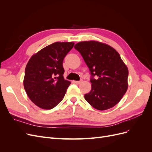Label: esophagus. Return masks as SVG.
Masks as SVG:
<instances>
[{
    "instance_id": "esophagus-1",
    "label": "esophagus",
    "mask_w": 152,
    "mask_h": 152,
    "mask_svg": "<svg viewBox=\"0 0 152 152\" xmlns=\"http://www.w3.org/2000/svg\"><path fill=\"white\" fill-rule=\"evenodd\" d=\"M82 82V80H79V81H75V83L76 84H80Z\"/></svg>"
}]
</instances>
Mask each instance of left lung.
I'll return each instance as SVG.
<instances>
[{"label": "left lung", "instance_id": "8db88e82", "mask_svg": "<svg viewBox=\"0 0 152 152\" xmlns=\"http://www.w3.org/2000/svg\"><path fill=\"white\" fill-rule=\"evenodd\" d=\"M74 48L82 55L91 75V90L84 95L85 99L99 110L113 107L128 87V69L120 54L110 45L94 40L79 42Z\"/></svg>", "mask_w": 152, "mask_h": 152}]
</instances>
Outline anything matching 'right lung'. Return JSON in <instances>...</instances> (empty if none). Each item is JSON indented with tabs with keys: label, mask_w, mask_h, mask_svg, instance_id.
Segmentation results:
<instances>
[{
	"label": "right lung",
	"mask_w": 152,
	"mask_h": 152,
	"mask_svg": "<svg viewBox=\"0 0 152 152\" xmlns=\"http://www.w3.org/2000/svg\"><path fill=\"white\" fill-rule=\"evenodd\" d=\"M73 45V42H54L34 54L27 63L24 88L39 108L52 109L65 96L71 82L64 79L63 61Z\"/></svg>",
	"instance_id": "add662e5"
}]
</instances>
